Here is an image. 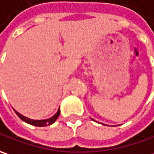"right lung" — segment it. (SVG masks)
<instances>
[{
    "label": "right lung",
    "instance_id": "obj_1",
    "mask_svg": "<svg viewBox=\"0 0 154 154\" xmlns=\"http://www.w3.org/2000/svg\"><path fill=\"white\" fill-rule=\"evenodd\" d=\"M15 111V110H14ZM16 115L20 117L23 122H26V123L31 124V125H33V126H37V127H45V126H49L51 124H52L53 122H55V121L57 119V117L59 116L60 115V110L58 109L57 112L52 117H51L49 119H46V120H32L29 119L27 117H25L22 115H20V113H18L17 111H15Z\"/></svg>",
    "mask_w": 154,
    "mask_h": 154
}]
</instances>
